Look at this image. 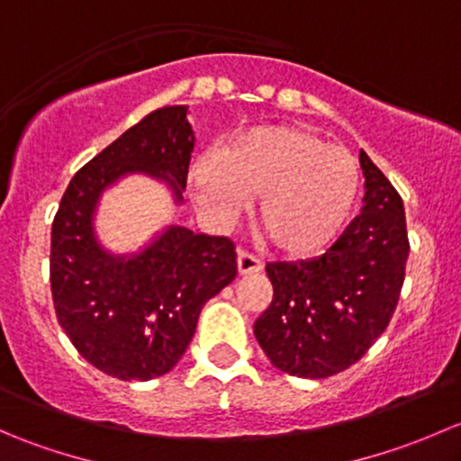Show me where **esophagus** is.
Here are the masks:
<instances>
[{
	"instance_id": "esophagus-1",
	"label": "esophagus",
	"mask_w": 461,
	"mask_h": 461,
	"mask_svg": "<svg viewBox=\"0 0 461 461\" xmlns=\"http://www.w3.org/2000/svg\"><path fill=\"white\" fill-rule=\"evenodd\" d=\"M236 265H239L240 276H249V274H257L263 269V260L254 257V254L239 249V257H236Z\"/></svg>"
}]
</instances>
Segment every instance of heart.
I'll return each mask as SVG.
<instances>
[{"mask_svg":"<svg viewBox=\"0 0 461 461\" xmlns=\"http://www.w3.org/2000/svg\"><path fill=\"white\" fill-rule=\"evenodd\" d=\"M189 187L204 213L230 221L258 194L257 222L274 248L310 257L334 240L359 194V165L301 127H257L198 158Z\"/></svg>","mask_w":461,"mask_h":461,"instance_id":"b5f03b06","label":"heart"}]
</instances>
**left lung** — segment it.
I'll return each mask as SVG.
<instances>
[{"label":"left lung","mask_w":461,"mask_h":461,"mask_svg":"<svg viewBox=\"0 0 461 461\" xmlns=\"http://www.w3.org/2000/svg\"><path fill=\"white\" fill-rule=\"evenodd\" d=\"M361 213L317 258L267 263L274 296L254 337L274 368L325 379L350 368L381 337L397 308L411 245L403 201L359 151Z\"/></svg>","instance_id":"obj_1"}]
</instances>
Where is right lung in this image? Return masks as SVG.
Instances as JSON below:
<instances>
[{
    "mask_svg": "<svg viewBox=\"0 0 461 461\" xmlns=\"http://www.w3.org/2000/svg\"><path fill=\"white\" fill-rule=\"evenodd\" d=\"M194 140L187 106L153 111L73 176L55 213V314L76 350L115 379L169 373L196 332L203 305L236 276L234 245L225 236L169 225L131 254L109 252L97 239L102 194L131 174L167 185L183 204Z\"/></svg>",
    "mask_w": 461,
    "mask_h": 461,
    "instance_id": "1",
    "label": "right lung"
}]
</instances>
